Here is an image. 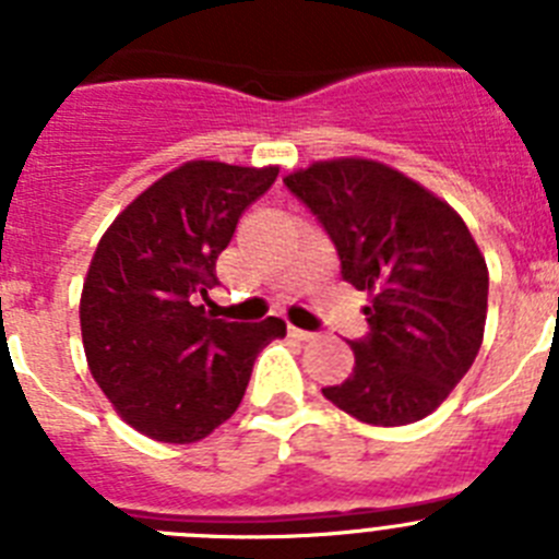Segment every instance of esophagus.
Here are the masks:
<instances>
[{"label": "esophagus", "mask_w": 559, "mask_h": 559, "mask_svg": "<svg viewBox=\"0 0 559 559\" xmlns=\"http://www.w3.org/2000/svg\"><path fill=\"white\" fill-rule=\"evenodd\" d=\"M288 333H290V338H296V341H313L316 338V333H310V330H299V328H294V324L288 328Z\"/></svg>", "instance_id": "obj_1"}]
</instances>
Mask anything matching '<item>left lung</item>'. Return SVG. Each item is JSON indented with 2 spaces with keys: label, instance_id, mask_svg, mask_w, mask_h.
<instances>
[{
  "label": "left lung",
  "instance_id": "1",
  "mask_svg": "<svg viewBox=\"0 0 559 559\" xmlns=\"http://www.w3.org/2000/svg\"><path fill=\"white\" fill-rule=\"evenodd\" d=\"M341 260L367 290L369 333L349 341L355 367L322 389L369 426L428 417L476 360L487 322V263L448 201L372 159L313 162L285 176Z\"/></svg>",
  "mask_w": 559,
  "mask_h": 559
}]
</instances>
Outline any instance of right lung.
I'll return each instance as SVG.
<instances>
[{"label":"right lung","instance_id":"right-lung-1","mask_svg":"<svg viewBox=\"0 0 559 559\" xmlns=\"http://www.w3.org/2000/svg\"><path fill=\"white\" fill-rule=\"evenodd\" d=\"M276 173L185 162L140 192L97 243L81 294L88 369L114 412L156 442H199L226 423L257 353L285 335L276 316L224 322L195 305L218 285V254Z\"/></svg>","mask_w":559,"mask_h":559}]
</instances>
